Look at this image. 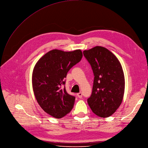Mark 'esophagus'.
Here are the masks:
<instances>
[{"label":"esophagus","instance_id":"esophagus-1","mask_svg":"<svg viewBox=\"0 0 148 148\" xmlns=\"http://www.w3.org/2000/svg\"><path fill=\"white\" fill-rule=\"evenodd\" d=\"M77 95H78V98H82V93H81V92H79V93H77Z\"/></svg>","mask_w":148,"mask_h":148}]
</instances>
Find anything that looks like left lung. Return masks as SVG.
I'll use <instances>...</instances> for the list:
<instances>
[{"label": "left lung", "instance_id": "1", "mask_svg": "<svg viewBox=\"0 0 148 148\" xmlns=\"http://www.w3.org/2000/svg\"><path fill=\"white\" fill-rule=\"evenodd\" d=\"M83 54L92 67L94 80L87 103L97 116L112 115L121 105L125 93V75L117 58L108 49L96 46Z\"/></svg>", "mask_w": 148, "mask_h": 148}]
</instances>
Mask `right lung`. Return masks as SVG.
I'll list each match as a JSON object with an SVG mask.
<instances>
[{"instance_id": "add662e5", "label": "right lung", "mask_w": 148, "mask_h": 148, "mask_svg": "<svg viewBox=\"0 0 148 148\" xmlns=\"http://www.w3.org/2000/svg\"><path fill=\"white\" fill-rule=\"evenodd\" d=\"M82 57L81 50L55 49L41 57L34 67L32 85L35 98L40 108L55 119L66 115L73 107L75 97L66 92L64 79Z\"/></svg>"}]
</instances>
